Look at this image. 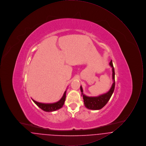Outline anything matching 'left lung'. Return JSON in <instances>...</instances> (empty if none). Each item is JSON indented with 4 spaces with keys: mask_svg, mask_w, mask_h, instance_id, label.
Listing matches in <instances>:
<instances>
[{
    "mask_svg": "<svg viewBox=\"0 0 146 146\" xmlns=\"http://www.w3.org/2000/svg\"><path fill=\"white\" fill-rule=\"evenodd\" d=\"M110 65L111 67L112 70L113 84L111 85V89L107 92L97 96H88L84 94L82 86H80V91L82 92V95L83 97L84 105L85 107L89 110H99L102 108L107 104L114 92L115 88V72L111 60L110 62Z\"/></svg>",
    "mask_w": 146,
    "mask_h": 146,
    "instance_id": "8db88e82",
    "label": "left lung"
}]
</instances>
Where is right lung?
<instances>
[{
  "instance_id": "obj_1",
  "label": "right lung",
  "mask_w": 146,
  "mask_h": 146,
  "mask_svg": "<svg viewBox=\"0 0 146 146\" xmlns=\"http://www.w3.org/2000/svg\"><path fill=\"white\" fill-rule=\"evenodd\" d=\"M66 91H67V89L64 91L62 97H61V98L58 101L55 102V103H52V104L40 103V102L35 101L32 98V99L33 101L35 102V104H36L37 106H38L40 108H41L42 110H43L44 111H48V112L55 111L62 107L63 104H64L65 100H66Z\"/></svg>"
}]
</instances>
